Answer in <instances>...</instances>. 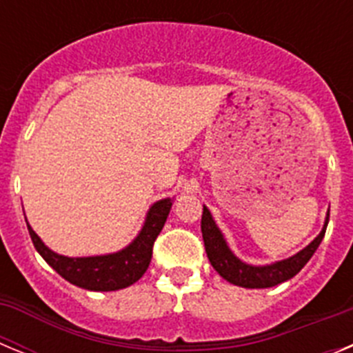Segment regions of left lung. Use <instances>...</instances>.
I'll return each instance as SVG.
<instances>
[{
  "instance_id": "1",
  "label": "left lung",
  "mask_w": 353,
  "mask_h": 353,
  "mask_svg": "<svg viewBox=\"0 0 353 353\" xmlns=\"http://www.w3.org/2000/svg\"><path fill=\"white\" fill-rule=\"evenodd\" d=\"M327 223H329V215H327L325 226L320 232V235L307 248L297 252L295 256L272 265H265V267L245 265L239 258L233 256V252L228 249L219 228L215 226L207 207H203V215H201V233H203L205 251H207L208 260L221 277H224L232 285L242 286V288H270V286H276L283 281H288L295 274L301 272L302 267L311 260L320 242L323 240Z\"/></svg>"
}]
</instances>
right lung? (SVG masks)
<instances>
[{"mask_svg": "<svg viewBox=\"0 0 353 353\" xmlns=\"http://www.w3.org/2000/svg\"><path fill=\"white\" fill-rule=\"evenodd\" d=\"M171 210V199H162L150 208L146 223L138 239L129 248L114 254L92 258H67L60 256L43 245L33 230L28 224L31 242L35 245L40 256L51 265L56 272L72 285L81 286L93 292H113V290L127 288L136 283L148 269L154 251L155 239L161 233Z\"/></svg>", "mask_w": 353, "mask_h": 353, "instance_id": "obj_1", "label": "right lung"}]
</instances>
